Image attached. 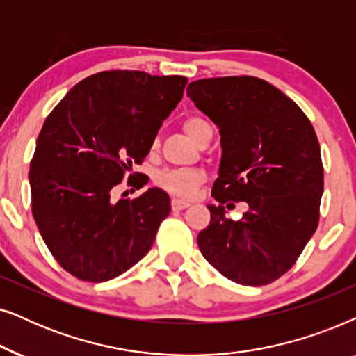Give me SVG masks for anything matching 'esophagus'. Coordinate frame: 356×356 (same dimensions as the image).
Instances as JSON below:
<instances>
[{
    "label": "esophagus",
    "instance_id": "obj_1",
    "mask_svg": "<svg viewBox=\"0 0 356 356\" xmlns=\"http://www.w3.org/2000/svg\"><path fill=\"white\" fill-rule=\"evenodd\" d=\"M170 207H172V210H184V208L191 207V202L182 200V198H172V202H170Z\"/></svg>",
    "mask_w": 356,
    "mask_h": 356
}]
</instances>
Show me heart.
Instances as JSON below:
<instances>
[{"instance_id": "heart-1", "label": "heart", "mask_w": 356, "mask_h": 356, "mask_svg": "<svg viewBox=\"0 0 356 356\" xmlns=\"http://www.w3.org/2000/svg\"><path fill=\"white\" fill-rule=\"evenodd\" d=\"M184 130L188 135L193 143L205 134V131L211 130V125L205 118L192 115L186 118L184 122ZM205 181V172L200 169H164L156 175V182L164 191H168L174 195L188 197L195 192V188Z\"/></svg>"}]
</instances>
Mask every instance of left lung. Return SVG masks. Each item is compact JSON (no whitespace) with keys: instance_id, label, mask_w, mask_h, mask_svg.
<instances>
[{"instance_id":"8db88e82","label":"left lung","mask_w":356,"mask_h":356,"mask_svg":"<svg viewBox=\"0 0 356 356\" xmlns=\"http://www.w3.org/2000/svg\"><path fill=\"white\" fill-rule=\"evenodd\" d=\"M187 96L221 136L211 192L220 205H208L200 252L241 285L272 283L293 267L319 222L324 169L316 131L290 97L252 76L198 79ZM227 200L248 203L241 220L225 218Z\"/></svg>"}]
</instances>
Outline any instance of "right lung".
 Here are the masks:
<instances>
[{"label": "right lung", "mask_w": 356, "mask_h": 356, "mask_svg": "<svg viewBox=\"0 0 356 356\" xmlns=\"http://www.w3.org/2000/svg\"><path fill=\"white\" fill-rule=\"evenodd\" d=\"M186 84V76L102 71L45 118L29 172L32 213L56 262L79 280H112L153 245L170 211L168 193L151 187L112 202L111 192L149 153Z\"/></svg>", "instance_id": "add662e5"}]
</instances>
